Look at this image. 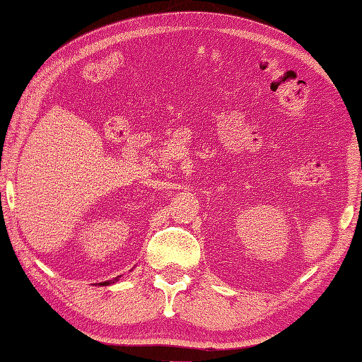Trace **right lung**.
I'll list each match as a JSON object with an SVG mask.
<instances>
[{"label": "right lung", "instance_id": "add662e5", "mask_svg": "<svg viewBox=\"0 0 362 362\" xmlns=\"http://www.w3.org/2000/svg\"><path fill=\"white\" fill-rule=\"evenodd\" d=\"M116 280H117V279H116ZM116 280H112V282H111V280H109V282H103V284H100V285H105V286H106V285H111V284L116 282Z\"/></svg>", "mask_w": 362, "mask_h": 362}]
</instances>
